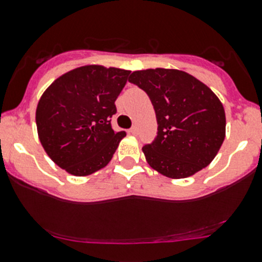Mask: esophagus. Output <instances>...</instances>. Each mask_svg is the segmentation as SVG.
I'll return each instance as SVG.
<instances>
[{
  "label": "esophagus",
  "instance_id": "1",
  "mask_svg": "<svg viewBox=\"0 0 262 262\" xmlns=\"http://www.w3.org/2000/svg\"><path fill=\"white\" fill-rule=\"evenodd\" d=\"M129 134H132V136H137V134H138V128H137V126H132V128L129 129Z\"/></svg>",
  "mask_w": 262,
  "mask_h": 262
}]
</instances>
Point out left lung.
<instances>
[{"label": "left lung", "mask_w": 262, "mask_h": 262, "mask_svg": "<svg viewBox=\"0 0 262 262\" xmlns=\"http://www.w3.org/2000/svg\"><path fill=\"white\" fill-rule=\"evenodd\" d=\"M129 82L148 95L156 113L157 136L142 148L149 166L171 179L206 167L225 138V111L217 96L177 69L138 70Z\"/></svg>", "instance_id": "obj_1"}]
</instances>
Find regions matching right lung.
Listing matches in <instances>:
<instances>
[{
	"mask_svg": "<svg viewBox=\"0 0 262 262\" xmlns=\"http://www.w3.org/2000/svg\"><path fill=\"white\" fill-rule=\"evenodd\" d=\"M129 70L85 65L58 77L43 92L37 111L38 137L50 159L75 177H87L113 159L125 132L111 118Z\"/></svg>",
	"mask_w": 262,
	"mask_h": 262,
	"instance_id": "obj_1",
	"label": "right lung"
}]
</instances>
